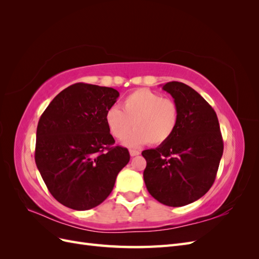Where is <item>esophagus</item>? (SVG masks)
Here are the masks:
<instances>
[{"mask_svg": "<svg viewBox=\"0 0 259 259\" xmlns=\"http://www.w3.org/2000/svg\"><path fill=\"white\" fill-rule=\"evenodd\" d=\"M140 152L139 151H137V150H130V154H131V156H136V155H138Z\"/></svg>", "mask_w": 259, "mask_h": 259, "instance_id": "esophagus-1", "label": "esophagus"}]
</instances>
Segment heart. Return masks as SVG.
Masks as SVG:
<instances>
[{"label":"heart","instance_id":"heart-1","mask_svg":"<svg viewBox=\"0 0 259 259\" xmlns=\"http://www.w3.org/2000/svg\"><path fill=\"white\" fill-rule=\"evenodd\" d=\"M117 106L109 107L105 113L106 125L110 134L119 140L126 137L132 127L135 131L124 144L138 147L149 143L159 146L174 135L179 123V108L173 99L162 98L148 89H139L128 94Z\"/></svg>","mask_w":259,"mask_h":259}]
</instances>
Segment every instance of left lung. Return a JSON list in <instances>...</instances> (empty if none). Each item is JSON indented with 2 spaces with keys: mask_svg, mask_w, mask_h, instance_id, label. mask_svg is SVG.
<instances>
[{
  "mask_svg": "<svg viewBox=\"0 0 259 259\" xmlns=\"http://www.w3.org/2000/svg\"><path fill=\"white\" fill-rule=\"evenodd\" d=\"M162 89L179 108L178 126L166 143L143 151L144 180L152 197L167 206H184L214 184L224 143L216 112L198 92L182 82Z\"/></svg>",
  "mask_w": 259,
  "mask_h": 259,
  "instance_id": "8db88e82",
  "label": "left lung"
}]
</instances>
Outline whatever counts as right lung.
I'll return each instance as SVG.
<instances>
[{"mask_svg": "<svg viewBox=\"0 0 259 259\" xmlns=\"http://www.w3.org/2000/svg\"><path fill=\"white\" fill-rule=\"evenodd\" d=\"M120 94L106 86L76 83L61 91L40 117L35 163L62 205L91 209L111 193L119 171L130 161L126 148L111 147L106 110Z\"/></svg>", "mask_w": 259, "mask_h": 259, "instance_id": "obj_1", "label": "right lung"}]
</instances>
